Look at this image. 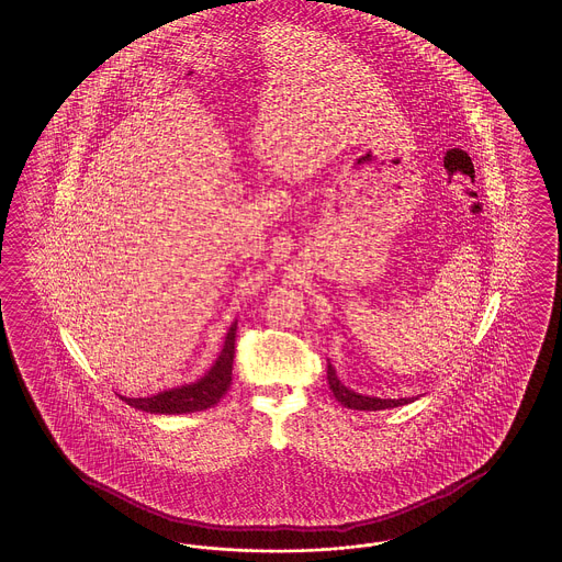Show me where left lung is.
<instances>
[{
	"label": "left lung",
	"mask_w": 562,
	"mask_h": 562,
	"mask_svg": "<svg viewBox=\"0 0 562 562\" xmlns=\"http://www.w3.org/2000/svg\"><path fill=\"white\" fill-rule=\"evenodd\" d=\"M327 381H329V390L334 393V397L340 402L344 408H397V406H404V404H409V402H414V400H416V397H400V400H392V397H387V400H381V397H371V395H362V393H357L355 390H348V387L341 383L340 379H338L336 369H334L329 362H327Z\"/></svg>",
	"instance_id": "8db88e82"
}]
</instances>
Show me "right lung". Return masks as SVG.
Listing matches in <instances>:
<instances>
[{
  "mask_svg": "<svg viewBox=\"0 0 562 562\" xmlns=\"http://www.w3.org/2000/svg\"><path fill=\"white\" fill-rule=\"evenodd\" d=\"M235 336H237V322L231 325L222 352L210 371L188 385H179L172 390L156 393L150 397H125L121 400L132 408L150 412V414H191L202 412L218 404L222 395L228 392L233 381V358H235Z\"/></svg>",
  "mask_w": 562,
  "mask_h": 562,
  "instance_id": "add662e5",
  "label": "right lung"
}]
</instances>
